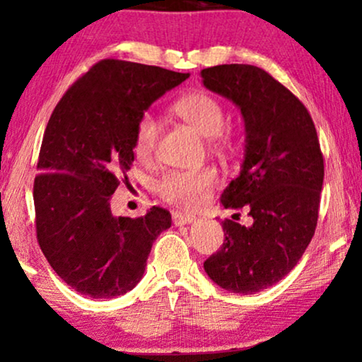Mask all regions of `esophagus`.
Masks as SVG:
<instances>
[{
    "instance_id": "obj_1",
    "label": "esophagus",
    "mask_w": 362,
    "mask_h": 362,
    "mask_svg": "<svg viewBox=\"0 0 362 362\" xmlns=\"http://www.w3.org/2000/svg\"><path fill=\"white\" fill-rule=\"evenodd\" d=\"M194 221V216L192 214H185V212H173V224L175 226H185L191 224Z\"/></svg>"
}]
</instances>
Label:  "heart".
I'll list each match as a JSON object with an SVG mask.
<instances>
[{"mask_svg": "<svg viewBox=\"0 0 362 362\" xmlns=\"http://www.w3.org/2000/svg\"><path fill=\"white\" fill-rule=\"evenodd\" d=\"M173 112L211 140L216 150H224L227 136L222 133L226 113L216 97L206 92H191L173 103ZM160 125L150 112L141 113L133 130V153L138 160H150L155 153ZM217 182V173L209 166L194 170H171L156 182L161 199L182 209H194L209 197Z\"/></svg>", "mask_w": 362, "mask_h": 362, "instance_id": "heart-1", "label": "heart"}]
</instances>
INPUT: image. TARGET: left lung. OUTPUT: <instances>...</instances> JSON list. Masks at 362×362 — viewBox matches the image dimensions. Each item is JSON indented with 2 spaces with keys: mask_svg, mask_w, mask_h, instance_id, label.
Segmentation results:
<instances>
[{
  "mask_svg": "<svg viewBox=\"0 0 362 362\" xmlns=\"http://www.w3.org/2000/svg\"><path fill=\"white\" fill-rule=\"evenodd\" d=\"M201 77L244 117L245 160L221 202L226 209L245 206L254 219L249 227L222 221L226 240L204 270L224 290L252 295L284 279L308 247L318 222L323 153L306 107L264 69L224 64L202 69Z\"/></svg>",
  "mask_w": 362,
  "mask_h": 362,
  "instance_id": "1",
  "label": "left lung"
}]
</instances>
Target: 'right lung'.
<instances>
[{"instance_id": "1", "label": "right lung", "mask_w": 362, "mask_h": 362, "mask_svg": "<svg viewBox=\"0 0 362 362\" xmlns=\"http://www.w3.org/2000/svg\"><path fill=\"white\" fill-rule=\"evenodd\" d=\"M189 74L103 59L77 78L54 108L34 177L36 234L49 265L90 298L123 295L141 280L170 211L115 217L110 197L125 181L141 113Z\"/></svg>"}]
</instances>
